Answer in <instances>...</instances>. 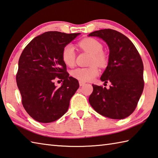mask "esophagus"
Listing matches in <instances>:
<instances>
[{
  "label": "esophagus",
  "instance_id": "esophagus-1",
  "mask_svg": "<svg viewBox=\"0 0 158 158\" xmlns=\"http://www.w3.org/2000/svg\"><path fill=\"white\" fill-rule=\"evenodd\" d=\"M85 83L84 82V81H79V85H80V86H83V85H85Z\"/></svg>",
  "mask_w": 158,
  "mask_h": 158
}]
</instances>
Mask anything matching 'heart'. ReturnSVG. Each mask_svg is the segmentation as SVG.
Masks as SVG:
<instances>
[{"label": "heart", "mask_w": 158, "mask_h": 158, "mask_svg": "<svg viewBox=\"0 0 158 158\" xmlns=\"http://www.w3.org/2000/svg\"><path fill=\"white\" fill-rule=\"evenodd\" d=\"M79 47L82 50L91 54L90 64L92 65L88 68H78L71 71V75L74 79L81 81H89L93 79L99 74V66H104L107 60L105 54L102 52L103 45L99 41L93 38H86L79 43ZM76 58L75 50L73 45L68 44L62 50V59L64 64L68 66H73ZM94 65H93L92 64Z\"/></svg>", "instance_id": "1"}]
</instances>
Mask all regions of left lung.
Listing matches in <instances>:
<instances>
[{"mask_svg": "<svg viewBox=\"0 0 158 158\" xmlns=\"http://www.w3.org/2000/svg\"><path fill=\"white\" fill-rule=\"evenodd\" d=\"M88 36L98 37L108 45V65L100 79L111 83L108 89L93 84L89 103L103 116L124 119L135 110L144 89L142 60L131 40L119 31L97 30Z\"/></svg>", "mask_w": 158, "mask_h": 158, "instance_id": "8db88e82", "label": "left lung"}]
</instances>
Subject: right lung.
<instances>
[{"label": "right lung", "instance_id": "1", "mask_svg": "<svg viewBox=\"0 0 158 158\" xmlns=\"http://www.w3.org/2000/svg\"><path fill=\"white\" fill-rule=\"evenodd\" d=\"M80 34L47 31L31 40L20 56L17 85L25 110L37 122L50 123L61 117L79 87L66 72L62 50ZM56 77L64 81L59 89L53 83Z\"/></svg>", "mask_w": 158, "mask_h": 158}]
</instances>
